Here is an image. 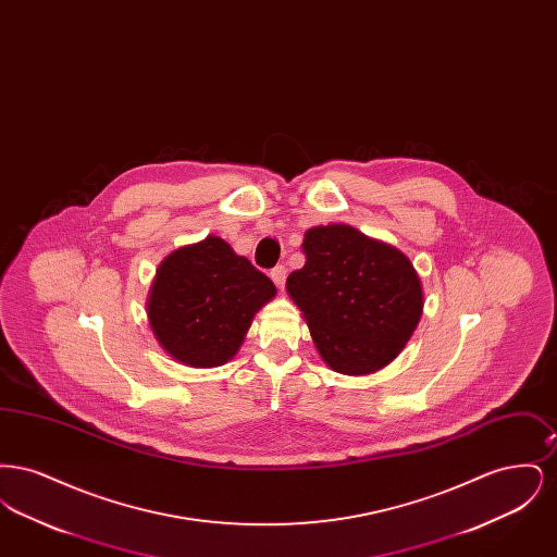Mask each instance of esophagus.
I'll return each mask as SVG.
<instances>
[{"instance_id":"34e87169","label":"esophagus","mask_w":557,"mask_h":557,"mask_svg":"<svg viewBox=\"0 0 557 557\" xmlns=\"http://www.w3.org/2000/svg\"><path fill=\"white\" fill-rule=\"evenodd\" d=\"M286 275H288V269L284 265H277L275 269H271V280H273V284L282 290L284 288V284H286Z\"/></svg>"}]
</instances>
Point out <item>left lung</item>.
I'll return each instance as SVG.
<instances>
[{
  "mask_svg": "<svg viewBox=\"0 0 557 557\" xmlns=\"http://www.w3.org/2000/svg\"><path fill=\"white\" fill-rule=\"evenodd\" d=\"M286 290L330 370L368 375L395 361L424 313V288L397 246L332 223L305 232Z\"/></svg>",
  "mask_w": 557,
  "mask_h": 557,
  "instance_id": "1",
  "label": "left lung"
}]
</instances>
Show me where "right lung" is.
<instances>
[{
  "label": "right lung",
  "mask_w": 557,
  "mask_h": 557,
  "mask_svg": "<svg viewBox=\"0 0 557 557\" xmlns=\"http://www.w3.org/2000/svg\"><path fill=\"white\" fill-rule=\"evenodd\" d=\"M277 294L265 273L219 236L162 259L146 300L160 348L187 368H216L236 357L259 309Z\"/></svg>",
  "instance_id": "obj_1"
}]
</instances>
